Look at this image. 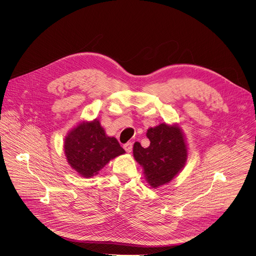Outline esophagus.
<instances>
[{
	"label": "esophagus",
	"instance_id": "esophagus-1",
	"mask_svg": "<svg viewBox=\"0 0 256 256\" xmlns=\"http://www.w3.org/2000/svg\"><path fill=\"white\" fill-rule=\"evenodd\" d=\"M124 150H126L128 153H130L132 150V142H128L124 144Z\"/></svg>",
	"mask_w": 256,
	"mask_h": 256
}]
</instances>
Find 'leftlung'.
Here are the masks:
<instances>
[{"label":"left lung","mask_w":256,"mask_h":256,"mask_svg":"<svg viewBox=\"0 0 256 256\" xmlns=\"http://www.w3.org/2000/svg\"><path fill=\"white\" fill-rule=\"evenodd\" d=\"M148 148L134 144V157L142 167L148 184L157 188L170 182L184 167L188 159L186 138L181 128L161 124L147 132Z\"/></svg>","instance_id":"left-lung-1"}]
</instances>
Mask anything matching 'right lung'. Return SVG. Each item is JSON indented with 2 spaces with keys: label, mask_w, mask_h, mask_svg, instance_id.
Instances as JSON below:
<instances>
[{
  "label": "right lung",
  "mask_w": 256,
  "mask_h": 256,
  "mask_svg": "<svg viewBox=\"0 0 256 256\" xmlns=\"http://www.w3.org/2000/svg\"><path fill=\"white\" fill-rule=\"evenodd\" d=\"M64 150L70 167L86 178L98 174L112 159L126 153L116 138L106 136L97 120L72 128L64 138Z\"/></svg>",
  "instance_id": "obj_1"
}]
</instances>
